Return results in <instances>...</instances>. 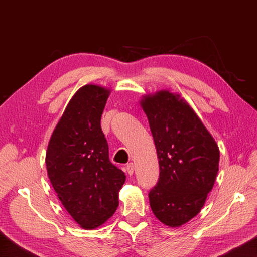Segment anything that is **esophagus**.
<instances>
[{
  "mask_svg": "<svg viewBox=\"0 0 257 257\" xmlns=\"http://www.w3.org/2000/svg\"><path fill=\"white\" fill-rule=\"evenodd\" d=\"M125 171H127V173L129 176H133L134 175V171H135V165L133 162L128 163L127 165H125Z\"/></svg>",
  "mask_w": 257,
  "mask_h": 257,
  "instance_id": "34e87169",
  "label": "esophagus"
}]
</instances>
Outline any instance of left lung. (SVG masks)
Instances as JSON below:
<instances>
[{
    "label": "left lung",
    "instance_id": "obj_1",
    "mask_svg": "<svg viewBox=\"0 0 257 257\" xmlns=\"http://www.w3.org/2000/svg\"><path fill=\"white\" fill-rule=\"evenodd\" d=\"M158 153L160 176L150 190L154 215L180 227L202 210L219 171L214 138L180 95L161 90L141 101Z\"/></svg>",
    "mask_w": 257,
    "mask_h": 257
}]
</instances>
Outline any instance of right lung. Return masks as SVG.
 <instances>
[{
    "label": "right lung",
    "instance_id": "right-lung-1",
    "mask_svg": "<svg viewBox=\"0 0 257 257\" xmlns=\"http://www.w3.org/2000/svg\"><path fill=\"white\" fill-rule=\"evenodd\" d=\"M110 90L86 85L69 102L46 152L50 181L64 208L84 229H95L114 214L122 170L111 163L101 116Z\"/></svg>",
    "mask_w": 257,
    "mask_h": 257
}]
</instances>
